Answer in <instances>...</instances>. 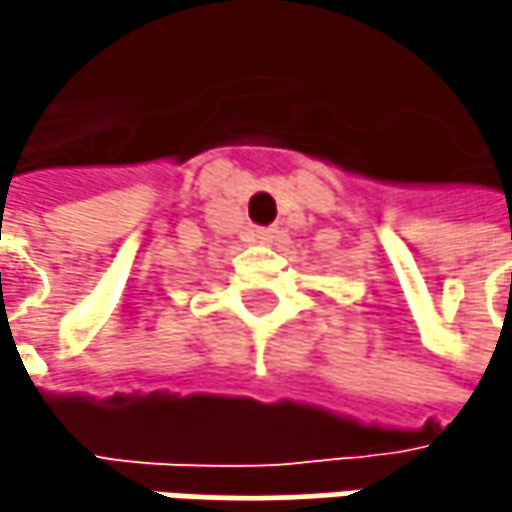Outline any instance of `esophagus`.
Instances as JSON below:
<instances>
[{"label":"esophagus","mask_w":512,"mask_h":512,"mask_svg":"<svg viewBox=\"0 0 512 512\" xmlns=\"http://www.w3.org/2000/svg\"><path fill=\"white\" fill-rule=\"evenodd\" d=\"M275 234H278L275 228H260L255 237H257V243H272V240H275Z\"/></svg>","instance_id":"obj_1"}]
</instances>
